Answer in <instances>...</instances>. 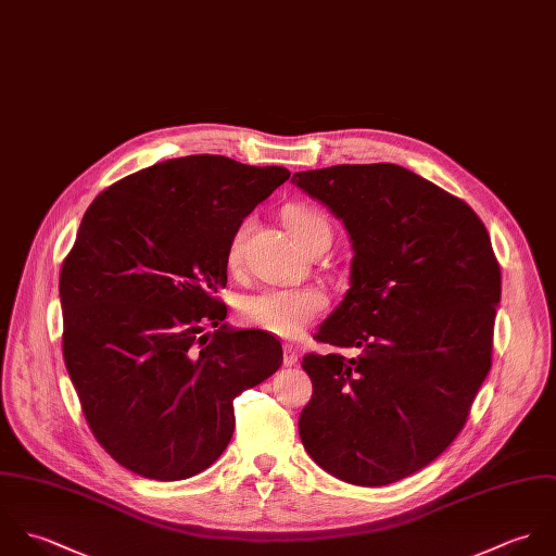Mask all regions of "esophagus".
<instances>
[{"label": "esophagus", "mask_w": 556, "mask_h": 556, "mask_svg": "<svg viewBox=\"0 0 556 556\" xmlns=\"http://www.w3.org/2000/svg\"><path fill=\"white\" fill-rule=\"evenodd\" d=\"M299 363V352H296V348L292 345V343H286L283 345V365L286 367H292V365H296Z\"/></svg>", "instance_id": "34e87169"}]
</instances>
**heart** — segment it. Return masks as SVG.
<instances>
[{
	"label": "heart",
	"instance_id": "b5f03b06",
	"mask_svg": "<svg viewBox=\"0 0 556 556\" xmlns=\"http://www.w3.org/2000/svg\"><path fill=\"white\" fill-rule=\"evenodd\" d=\"M286 222L301 247H305L309 238L320 229H331L329 222L318 211L305 206L288 211ZM244 229L247 225H242L231 238L227 255L231 266L240 262ZM325 309L327 296L314 288H266L247 294L240 301V314L249 325L279 337H296L303 333Z\"/></svg>",
	"mask_w": 556,
	"mask_h": 556
}]
</instances>
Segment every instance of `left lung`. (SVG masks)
<instances>
[{
	"instance_id": "1",
	"label": "left lung",
	"mask_w": 556,
	"mask_h": 556,
	"mask_svg": "<svg viewBox=\"0 0 556 556\" xmlns=\"http://www.w3.org/2000/svg\"><path fill=\"white\" fill-rule=\"evenodd\" d=\"M292 185L350 236V290L318 339L358 348L303 358L314 395L301 441L341 481H400L453 443L490 371L501 268L488 229L393 163L296 172Z\"/></svg>"
}]
</instances>
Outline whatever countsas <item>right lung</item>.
Segmentation results:
<instances>
[{
	"label": "right lung",
	"instance_id": "right-lung-1",
	"mask_svg": "<svg viewBox=\"0 0 556 556\" xmlns=\"http://www.w3.org/2000/svg\"><path fill=\"white\" fill-rule=\"evenodd\" d=\"M288 178L191 154L117 180L86 211L60 273L64 363L124 468L156 481L206 470L233 434V397L281 367V343L227 327L215 294L242 219Z\"/></svg>",
	"mask_w": 556,
	"mask_h": 556
}]
</instances>
